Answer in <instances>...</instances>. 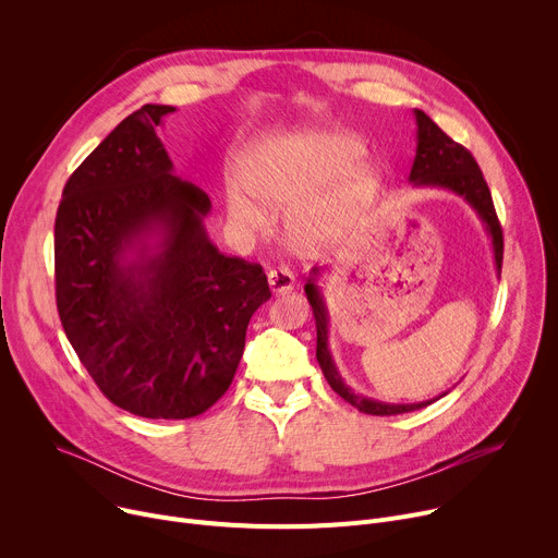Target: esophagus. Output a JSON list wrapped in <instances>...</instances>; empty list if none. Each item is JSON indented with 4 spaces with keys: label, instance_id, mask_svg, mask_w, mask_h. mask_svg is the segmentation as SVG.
Returning <instances> with one entry per match:
<instances>
[{
    "label": "esophagus",
    "instance_id": "obj_1",
    "mask_svg": "<svg viewBox=\"0 0 558 558\" xmlns=\"http://www.w3.org/2000/svg\"><path fill=\"white\" fill-rule=\"evenodd\" d=\"M267 280H269V287H271L274 293H287L295 284V278L289 271V267H274V269H269Z\"/></svg>",
    "mask_w": 558,
    "mask_h": 558
}]
</instances>
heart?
Segmentation results:
<instances>
[{
  "mask_svg": "<svg viewBox=\"0 0 558 558\" xmlns=\"http://www.w3.org/2000/svg\"><path fill=\"white\" fill-rule=\"evenodd\" d=\"M361 154V144L344 133H307L258 142L242 167V189L254 202L233 193L229 197L231 222L244 231H260L267 222L265 214H284L298 207L318 186L347 171ZM372 182L369 169L352 167L331 197L302 205L291 220L295 242L305 248L325 244Z\"/></svg>",
  "mask_w": 558,
  "mask_h": 558,
  "instance_id": "1",
  "label": "heart"
}]
</instances>
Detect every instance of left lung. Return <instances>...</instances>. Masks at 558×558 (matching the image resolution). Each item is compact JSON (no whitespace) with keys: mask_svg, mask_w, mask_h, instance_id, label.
<instances>
[{"mask_svg":"<svg viewBox=\"0 0 558 558\" xmlns=\"http://www.w3.org/2000/svg\"><path fill=\"white\" fill-rule=\"evenodd\" d=\"M414 113H416V124H418V131H416L418 144H416V158L412 165L410 182H414L416 186H440V189L453 191L456 195H463L470 202L492 238L494 263H496V271L500 276L502 229H500V222H498V216L494 209L489 186L481 173V167L476 165L470 150L463 144L453 142L429 116H425L418 109ZM318 274H320V269L312 271V276L305 284V293H307V300H310L314 318H316V336H318L316 359H318V365H320L327 383L331 385V389L340 398H344L349 404H353L359 412L372 414V416L408 414V412H416V410H423V408H427V404H432L436 398L425 400V402H414V404H389V402H380V400H372L367 396L353 393L344 385V380L340 378V374L331 361V353H329V316H327L325 300L316 284Z\"/></svg>","mask_w":558,"mask_h":558,"instance_id":"1","label":"left lung"}]
</instances>
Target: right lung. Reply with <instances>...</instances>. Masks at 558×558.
<instances>
[{"label": "right lung", "instance_id": "obj_1", "mask_svg": "<svg viewBox=\"0 0 558 558\" xmlns=\"http://www.w3.org/2000/svg\"><path fill=\"white\" fill-rule=\"evenodd\" d=\"M173 111L124 118L73 171L56 218V300L80 363L118 408L165 421L225 396L271 298L260 265L209 240V195L173 175L158 137Z\"/></svg>", "mask_w": 558, "mask_h": 558}]
</instances>
